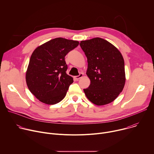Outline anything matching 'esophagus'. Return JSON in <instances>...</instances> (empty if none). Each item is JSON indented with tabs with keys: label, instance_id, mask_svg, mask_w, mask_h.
I'll return each mask as SVG.
<instances>
[{
	"label": "esophagus",
	"instance_id": "esophagus-1",
	"mask_svg": "<svg viewBox=\"0 0 154 154\" xmlns=\"http://www.w3.org/2000/svg\"><path fill=\"white\" fill-rule=\"evenodd\" d=\"M83 74L81 73V74H80V75H79L75 76V77H74V79H75L76 80H79L80 78H82V77H83Z\"/></svg>",
	"mask_w": 154,
	"mask_h": 154
}]
</instances>
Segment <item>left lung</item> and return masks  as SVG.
I'll return each instance as SVG.
<instances>
[{"label":"left lung","mask_w":154,"mask_h":154,"mask_svg":"<svg viewBox=\"0 0 154 154\" xmlns=\"http://www.w3.org/2000/svg\"><path fill=\"white\" fill-rule=\"evenodd\" d=\"M80 46L87 57L86 75L90 79L84 93L92 103L104 105L115 100L125 83L124 60L112 44L100 38L81 41Z\"/></svg>","instance_id":"obj_1"}]
</instances>
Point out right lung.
Returning a JSON list of instances; mask_svg holds the SVG:
<instances>
[{
	"instance_id": "add662e5",
	"label": "right lung",
	"mask_w": 154,
	"mask_h": 154,
	"mask_svg": "<svg viewBox=\"0 0 154 154\" xmlns=\"http://www.w3.org/2000/svg\"><path fill=\"white\" fill-rule=\"evenodd\" d=\"M77 41L57 38L33 52L26 74L30 91L41 102L54 105L66 95L73 78L66 72L67 54L78 46Z\"/></svg>"
}]
</instances>
